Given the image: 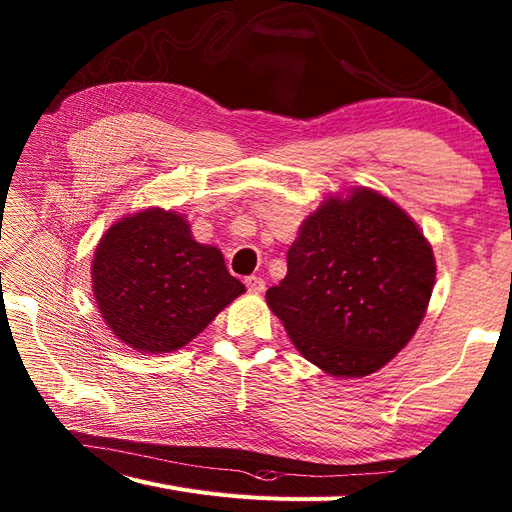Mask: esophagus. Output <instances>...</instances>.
<instances>
[{
  "label": "esophagus",
  "mask_w": 512,
  "mask_h": 512,
  "mask_svg": "<svg viewBox=\"0 0 512 512\" xmlns=\"http://www.w3.org/2000/svg\"><path fill=\"white\" fill-rule=\"evenodd\" d=\"M244 284H246V288H248L250 292H255V295H259V292L266 290V281H264L262 277H257V275L246 277Z\"/></svg>",
  "instance_id": "obj_1"
}]
</instances>
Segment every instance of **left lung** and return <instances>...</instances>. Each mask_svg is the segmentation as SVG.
Wrapping results in <instances>:
<instances>
[{
	"mask_svg": "<svg viewBox=\"0 0 512 512\" xmlns=\"http://www.w3.org/2000/svg\"><path fill=\"white\" fill-rule=\"evenodd\" d=\"M436 259L411 217L369 189L303 222L270 310L297 350L332 376H367L409 343L427 312Z\"/></svg>",
	"mask_w": 512,
	"mask_h": 512,
	"instance_id": "8db88e82",
	"label": "left lung"
}]
</instances>
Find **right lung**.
<instances>
[{"label": "right lung", "mask_w": 512, "mask_h": 512, "mask_svg": "<svg viewBox=\"0 0 512 512\" xmlns=\"http://www.w3.org/2000/svg\"><path fill=\"white\" fill-rule=\"evenodd\" d=\"M94 297L118 341L136 352H173L244 292L215 246L198 244L173 211L123 217L96 246Z\"/></svg>", "instance_id": "add662e5"}]
</instances>
